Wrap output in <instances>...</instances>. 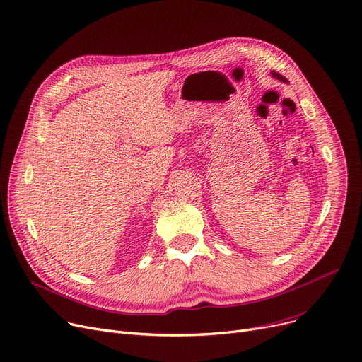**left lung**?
Instances as JSON below:
<instances>
[{"label":"left lung","mask_w":362,"mask_h":362,"mask_svg":"<svg viewBox=\"0 0 362 362\" xmlns=\"http://www.w3.org/2000/svg\"><path fill=\"white\" fill-rule=\"evenodd\" d=\"M272 76H274V77H276V78H278V80H281V81H284V83H285V81H286V78H285V77H282V76H281V74H278V72H275V71H274V72H272Z\"/></svg>","instance_id":"obj_1"}]
</instances>
